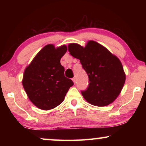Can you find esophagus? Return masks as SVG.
<instances>
[{
  "label": "esophagus",
  "mask_w": 146,
  "mask_h": 146,
  "mask_svg": "<svg viewBox=\"0 0 146 146\" xmlns=\"http://www.w3.org/2000/svg\"><path fill=\"white\" fill-rule=\"evenodd\" d=\"M72 80H73L74 83V84L76 83V78H72Z\"/></svg>",
  "instance_id": "obj_1"
}]
</instances>
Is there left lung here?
I'll use <instances>...</instances> for the list:
<instances>
[{
	"instance_id": "8db88e82",
	"label": "left lung",
	"mask_w": 146,
	"mask_h": 146,
	"mask_svg": "<svg viewBox=\"0 0 146 146\" xmlns=\"http://www.w3.org/2000/svg\"><path fill=\"white\" fill-rule=\"evenodd\" d=\"M68 51L73 57L80 60L88 76V86L81 91L86 100L97 106L113 102L125 80L119 60L95 41H89L84 48L78 44H70Z\"/></svg>"
}]
</instances>
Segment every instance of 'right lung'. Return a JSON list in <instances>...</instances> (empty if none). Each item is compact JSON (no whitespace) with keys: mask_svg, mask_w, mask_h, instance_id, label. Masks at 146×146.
Instances as JSON below:
<instances>
[{"mask_svg":"<svg viewBox=\"0 0 146 146\" xmlns=\"http://www.w3.org/2000/svg\"><path fill=\"white\" fill-rule=\"evenodd\" d=\"M67 51L65 45L55 48L45 46L25 69L23 85L36 106L48 110L60 104L74 82L64 76L60 59Z\"/></svg>","mask_w":146,"mask_h":146,"instance_id":"obj_1","label":"right lung"}]
</instances>
